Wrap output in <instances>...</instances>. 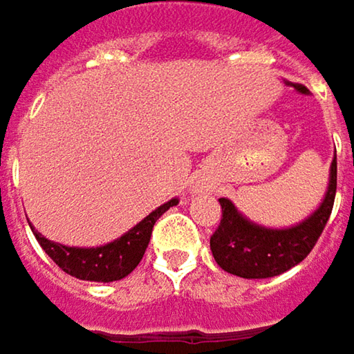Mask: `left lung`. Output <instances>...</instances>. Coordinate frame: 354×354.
Segmentation results:
<instances>
[{
	"label": "left lung",
	"instance_id": "8db88e82",
	"mask_svg": "<svg viewBox=\"0 0 354 354\" xmlns=\"http://www.w3.org/2000/svg\"><path fill=\"white\" fill-rule=\"evenodd\" d=\"M336 196V155L330 165V181L320 207L291 228H265L234 207L230 199L220 198L222 220L209 239L216 263L244 279H267L289 271L301 263L318 243Z\"/></svg>",
	"mask_w": 354,
	"mask_h": 354
}]
</instances>
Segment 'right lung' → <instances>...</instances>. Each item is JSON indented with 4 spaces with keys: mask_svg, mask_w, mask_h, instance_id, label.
<instances>
[{
    "mask_svg": "<svg viewBox=\"0 0 354 354\" xmlns=\"http://www.w3.org/2000/svg\"><path fill=\"white\" fill-rule=\"evenodd\" d=\"M179 199H171L151 212L142 222H138L134 228H130L124 236L115 239L113 243L95 246V248H77L65 244L53 243L44 239L38 230L32 228L38 244L44 248V252L68 275L83 279V281H118L130 275L136 265L140 263L147 246L151 243L153 226L155 222L173 205H177Z\"/></svg>",
    "mask_w": 354,
    "mask_h": 354,
    "instance_id": "1",
    "label": "right lung"
}]
</instances>
